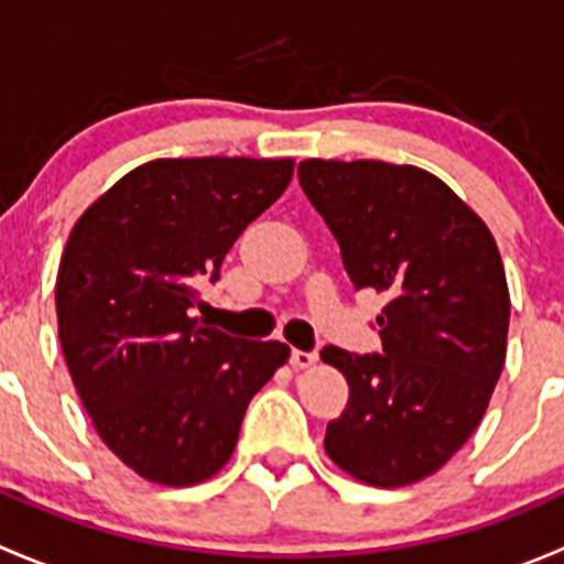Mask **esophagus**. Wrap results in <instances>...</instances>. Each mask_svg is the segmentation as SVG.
I'll return each instance as SVG.
<instances>
[{
	"mask_svg": "<svg viewBox=\"0 0 564 564\" xmlns=\"http://www.w3.org/2000/svg\"><path fill=\"white\" fill-rule=\"evenodd\" d=\"M289 360H292L294 368H311V366H314V362L318 360V355H316V351L292 349V357H289Z\"/></svg>",
	"mask_w": 564,
	"mask_h": 564,
	"instance_id": "34e87169",
	"label": "esophagus"
}]
</instances>
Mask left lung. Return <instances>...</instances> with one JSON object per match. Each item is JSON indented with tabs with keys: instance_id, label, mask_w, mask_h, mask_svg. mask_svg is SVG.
Returning <instances> with one entry per match:
<instances>
[{
	"instance_id": "1",
	"label": "left lung",
	"mask_w": 564,
	"mask_h": 564,
	"mask_svg": "<svg viewBox=\"0 0 564 564\" xmlns=\"http://www.w3.org/2000/svg\"><path fill=\"white\" fill-rule=\"evenodd\" d=\"M300 187L355 289L388 294L382 355L324 346L349 382L324 451L379 488L434 475L480 425L505 366L510 294L488 226L440 180L382 161H303Z\"/></svg>"
}]
</instances>
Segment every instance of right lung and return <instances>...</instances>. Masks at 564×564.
I'll return each mask as SVG.
<instances>
[{"mask_svg":"<svg viewBox=\"0 0 564 564\" xmlns=\"http://www.w3.org/2000/svg\"><path fill=\"white\" fill-rule=\"evenodd\" d=\"M294 161L161 158L78 218L56 272L67 371L108 451L144 480L193 486L226 466L250 398L289 360L193 316Z\"/></svg>","mask_w":564,"mask_h":564,"instance_id":"1","label":"right lung"}]
</instances>
